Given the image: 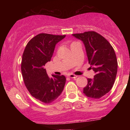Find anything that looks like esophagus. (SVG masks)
I'll return each mask as SVG.
<instances>
[{"mask_svg": "<svg viewBox=\"0 0 130 130\" xmlns=\"http://www.w3.org/2000/svg\"><path fill=\"white\" fill-rule=\"evenodd\" d=\"M68 76L70 77V78H76V77H77V76L75 75V74H68Z\"/></svg>", "mask_w": 130, "mask_h": 130, "instance_id": "esophagus-1", "label": "esophagus"}]
</instances>
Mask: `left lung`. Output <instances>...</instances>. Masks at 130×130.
Wrapping results in <instances>:
<instances>
[{
  "label": "left lung",
  "instance_id": "8db88e82",
  "mask_svg": "<svg viewBox=\"0 0 130 130\" xmlns=\"http://www.w3.org/2000/svg\"><path fill=\"white\" fill-rule=\"evenodd\" d=\"M72 35L84 43L89 63L95 73L93 78L87 79L83 93L87 97L100 98L111 90L117 75L118 65L114 49L108 40L93 31Z\"/></svg>",
  "mask_w": 130,
  "mask_h": 130
}]
</instances>
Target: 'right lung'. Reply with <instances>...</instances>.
Returning <instances> with one entry per match:
<instances>
[{"label": "right lung", "instance_id": "right-lung-1", "mask_svg": "<svg viewBox=\"0 0 130 130\" xmlns=\"http://www.w3.org/2000/svg\"><path fill=\"white\" fill-rule=\"evenodd\" d=\"M66 35L40 34L27 44L21 63L24 82L32 96L44 103H50L59 97L65 86L63 75L47 76L44 66L50 62L57 43Z\"/></svg>", "mask_w": 130, "mask_h": 130}]
</instances>
